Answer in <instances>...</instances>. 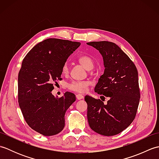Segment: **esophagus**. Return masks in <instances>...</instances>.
<instances>
[{
  "label": "esophagus",
  "instance_id": "34e87169",
  "mask_svg": "<svg viewBox=\"0 0 159 159\" xmlns=\"http://www.w3.org/2000/svg\"><path fill=\"white\" fill-rule=\"evenodd\" d=\"M76 99L77 100H81L83 98V96H82L81 94H76Z\"/></svg>",
  "mask_w": 159,
  "mask_h": 159
}]
</instances>
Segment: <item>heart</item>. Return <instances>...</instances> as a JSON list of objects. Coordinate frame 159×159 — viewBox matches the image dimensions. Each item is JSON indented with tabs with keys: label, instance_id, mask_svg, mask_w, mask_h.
<instances>
[{
	"label": "heart",
	"instance_id": "b5f03b06",
	"mask_svg": "<svg viewBox=\"0 0 159 159\" xmlns=\"http://www.w3.org/2000/svg\"><path fill=\"white\" fill-rule=\"evenodd\" d=\"M79 62L87 70H92L94 67V61L92 57L88 56H83L79 58ZM62 72L66 74L68 72V64L65 63L62 67ZM90 85L89 81H73L70 83L67 87L69 89L79 93H85L87 92L88 87Z\"/></svg>",
	"mask_w": 159,
	"mask_h": 159
}]
</instances>
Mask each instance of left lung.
<instances>
[{
    "mask_svg": "<svg viewBox=\"0 0 159 159\" xmlns=\"http://www.w3.org/2000/svg\"><path fill=\"white\" fill-rule=\"evenodd\" d=\"M87 43L98 50L105 67L94 91L102 95L100 97L110 98L104 104L100 99L85 97L88 123L97 133L116 135L129 126L136 116L140 100L137 67L115 43L102 41Z\"/></svg>",
    "mask_w": 159,
    "mask_h": 159,
    "instance_id": "left-lung-1",
    "label": "left lung"
}]
</instances>
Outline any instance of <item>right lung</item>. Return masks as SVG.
I'll use <instances>...</instances> for the list:
<instances>
[{"instance_id":"obj_1","label":"right lung","mask_w":159,"mask_h":159,"mask_svg":"<svg viewBox=\"0 0 159 159\" xmlns=\"http://www.w3.org/2000/svg\"><path fill=\"white\" fill-rule=\"evenodd\" d=\"M80 42L49 38L38 43L23 59L18 74V103L26 123L44 136L59 133L65 126V114L76 100L67 92L58 98L52 91L61 80L62 67Z\"/></svg>"}]
</instances>
